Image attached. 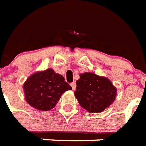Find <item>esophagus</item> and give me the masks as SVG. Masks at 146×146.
<instances>
[{
    "label": "esophagus",
    "mask_w": 146,
    "mask_h": 146,
    "mask_svg": "<svg viewBox=\"0 0 146 146\" xmlns=\"http://www.w3.org/2000/svg\"><path fill=\"white\" fill-rule=\"evenodd\" d=\"M71 86L72 87V89L75 90V88H76V83L75 82H72V84H71Z\"/></svg>",
    "instance_id": "esophagus-1"
}]
</instances>
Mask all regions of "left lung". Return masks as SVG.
<instances>
[{"mask_svg": "<svg viewBox=\"0 0 146 146\" xmlns=\"http://www.w3.org/2000/svg\"><path fill=\"white\" fill-rule=\"evenodd\" d=\"M74 95L79 105L90 112H101L115 99L116 88L110 80L91 72L80 74Z\"/></svg>", "mask_w": 146, "mask_h": 146, "instance_id": "obj_1", "label": "left lung"}]
</instances>
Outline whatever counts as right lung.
Wrapping results in <instances>:
<instances>
[{"instance_id": "right-lung-1", "label": "right lung", "mask_w": 146, "mask_h": 146, "mask_svg": "<svg viewBox=\"0 0 146 146\" xmlns=\"http://www.w3.org/2000/svg\"><path fill=\"white\" fill-rule=\"evenodd\" d=\"M25 99L31 106L40 111L51 110L56 106L61 95L72 88L64 78L53 69L36 72L24 83Z\"/></svg>"}]
</instances>
